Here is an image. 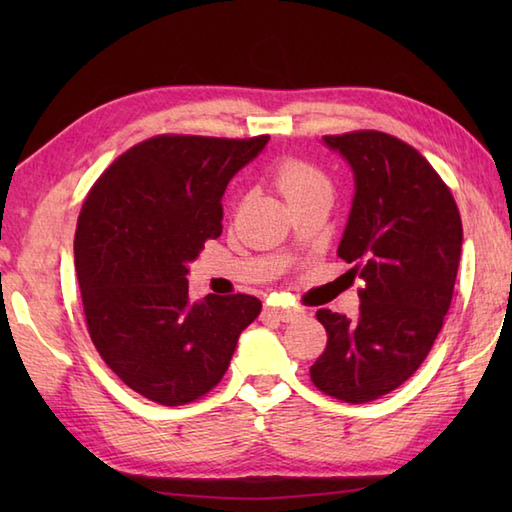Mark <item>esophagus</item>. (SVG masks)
Listing matches in <instances>:
<instances>
[{
  "instance_id": "obj_1",
  "label": "esophagus",
  "mask_w": 512,
  "mask_h": 512,
  "mask_svg": "<svg viewBox=\"0 0 512 512\" xmlns=\"http://www.w3.org/2000/svg\"><path fill=\"white\" fill-rule=\"evenodd\" d=\"M268 312L273 314V317H277L279 321H284V323L297 321L299 317H303L301 310H292V308H268Z\"/></svg>"
}]
</instances>
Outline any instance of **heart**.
Here are the masks:
<instances>
[{"label": "heart", "instance_id": "1", "mask_svg": "<svg viewBox=\"0 0 512 512\" xmlns=\"http://www.w3.org/2000/svg\"><path fill=\"white\" fill-rule=\"evenodd\" d=\"M277 187L286 195V200H290L301 193L328 189V180H325L321 173L317 169H312L310 165L290 160L286 165H281V169L277 171Z\"/></svg>", "mask_w": 512, "mask_h": 512}]
</instances>
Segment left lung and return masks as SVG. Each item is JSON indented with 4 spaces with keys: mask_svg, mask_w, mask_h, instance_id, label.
I'll return each instance as SVG.
<instances>
[{
    "mask_svg": "<svg viewBox=\"0 0 512 512\" xmlns=\"http://www.w3.org/2000/svg\"><path fill=\"white\" fill-rule=\"evenodd\" d=\"M354 173L339 244L363 279L354 319L319 310L328 347L310 367L321 391L352 405L400 387L427 358L449 312L462 220L447 184L416 149L383 132L323 136Z\"/></svg>",
    "mask_w": 512,
    "mask_h": 512,
    "instance_id": "8db88e82",
    "label": "left lung"
}]
</instances>
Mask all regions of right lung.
I'll list each match as a JSON object with an SVG mask.
<instances>
[{
    "label": "right lung",
    "instance_id": "right-lung-1",
    "mask_svg": "<svg viewBox=\"0 0 512 512\" xmlns=\"http://www.w3.org/2000/svg\"><path fill=\"white\" fill-rule=\"evenodd\" d=\"M270 136H156L96 180L76 224L74 266L92 343L158 405L204 396L257 319L250 295L189 297V264L222 233V195Z\"/></svg>",
    "mask_w": 512,
    "mask_h": 512
}]
</instances>
